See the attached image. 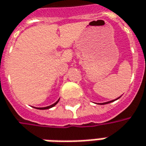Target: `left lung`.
<instances>
[{
    "label": "left lung",
    "instance_id": "8db88e82",
    "mask_svg": "<svg viewBox=\"0 0 146 146\" xmlns=\"http://www.w3.org/2000/svg\"><path fill=\"white\" fill-rule=\"evenodd\" d=\"M118 98H117V99H118ZM114 102V101H113H113H110V102H106V103H102V105H105V104H109V103H110V102Z\"/></svg>",
    "mask_w": 146,
    "mask_h": 146
}]
</instances>
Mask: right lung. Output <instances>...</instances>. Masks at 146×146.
<instances>
[{
    "label": "right lung",
    "mask_w": 146,
    "mask_h": 146,
    "mask_svg": "<svg viewBox=\"0 0 146 146\" xmlns=\"http://www.w3.org/2000/svg\"><path fill=\"white\" fill-rule=\"evenodd\" d=\"M58 102H59V100H58L56 102H55L54 104H52V105H51V106H49L44 107V108H37V109H40V110H48V109H50V108H52V107H53L54 106H56V104L58 103Z\"/></svg>",
    "instance_id": "right-lung-1"
}]
</instances>
